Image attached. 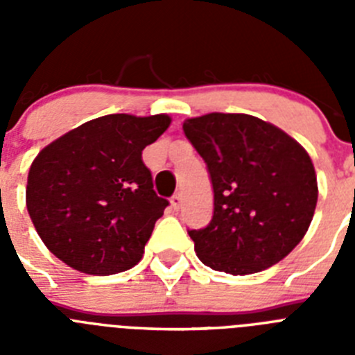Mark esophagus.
Masks as SVG:
<instances>
[{"label":"esophagus","mask_w":355,"mask_h":355,"mask_svg":"<svg viewBox=\"0 0 355 355\" xmlns=\"http://www.w3.org/2000/svg\"><path fill=\"white\" fill-rule=\"evenodd\" d=\"M181 202H183V199H181L180 193H174V196L171 197V205H172V208L175 209V211L181 208Z\"/></svg>","instance_id":"esophagus-1"}]
</instances>
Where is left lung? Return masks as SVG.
I'll use <instances>...</instances> for the list:
<instances>
[{
  "label": "left lung",
  "instance_id": "1",
  "mask_svg": "<svg viewBox=\"0 0 355 355\" xmlns=\"http://www.w3.org/2000/svg\"><path fill=\"white\" fill-rule=\"evenodd\" d=\"M183 131L205 159L213 188L209 224L188 229L200 261L245 275L286 258L306 234L318 199L302 146L245 114L188 119Z\"/></svg>",
  "mask_w": 355,
  "mask_h": 355
}]
</instances>
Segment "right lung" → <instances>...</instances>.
<instances>
[{"label":"right lung","instance_id":"right-lung-1","mask_svg":"<svg viewBox=\"0 0 355 355\" xmlns=\"http://www.w3.org/2000/svg\"><path fill=\"white\" fill-rule=\"evenodd\" d=\"M168 124V115H105L40 150L28 174L26 206L56 258L90 275L119 274L142 259L168 206L153 190L142 150Z\"/></svg>","mask_w":355,"mask_h":355}]
</instances>
